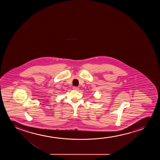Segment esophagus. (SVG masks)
Returning a JSON list of instances; mask_svg holds the SVG:
<instances>
[{
    "label": "esophagus",
    "instance_id": "1",
    "mask_svg": "<svg viewBox=\"0 0 160 160\" xmlns=\"http://www.w3.org/2000/svg\"><path fill=\"white\" fill-rule=\"evenodd\" d=\"M72 89H73L74 90H75V91H77V90H79V88L76 87V86H74L73 88H72Z\"/></svg>",
    "mask_w": 160,
    "mask_h": 160
}]
</instances>
